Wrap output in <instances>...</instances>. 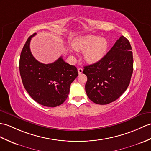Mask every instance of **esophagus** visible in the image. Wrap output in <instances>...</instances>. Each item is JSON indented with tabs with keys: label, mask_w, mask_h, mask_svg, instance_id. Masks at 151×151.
Wrapping results in <instances>:
<instances>
[{
	"label": "esophagus",
	"mask_w": 151,
	"mask_h": 151,
	"mask_svg": "<svg viewBox=\"0 0 151 151\" xmlns=\"http://www.w3.org/2000/svg\"><path fill=\"white\" fill-rule=\"evenodd\" d=\"M82 72H83V69H82V68H79V69H78V74H79V75L82 74Z\"/></svg>",
	"instance_id": "1"
}]
</instances>
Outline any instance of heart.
Wrapping results in <instances>:
<instances>
[{"label":"heart","instance_id":"1","mask_svg":"<svg viewBox=\"0 0 151 151\" xmlns=\"http://www.w3.org/2000/svg\"><path fill=\"white\" fill-rule=\"evenodd\" d=\"M75 50L83 51L86 61L94 64L100 61L106 56L108 50L107 40L104 38L89 35L76 38L73 41Z\"/></svg>","mask_w":151,"mask_h":151}]
</instances>
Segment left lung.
<instances>
[{"label": "left lung", "instance_id": "8db88e82", "mask_svg": "<svg viewBox=\"0 0 151 151\" xmlns=\"http://www.w3.org/2000/svg\"><path fill=\"white\" fill-rule=\"evenodd\" d=\"M129 41L121 36L99 62L84 67L86 91L94 103L106 105L117 100L130 83L133 57Z\"/></svg>", "mask_w": 151, "mask_h": 151}]
</instances>
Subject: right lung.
I'll list each match as a JSON object with an SVG mask.
<instances>
[{"label": "right lung", "mask_w": 151, "mask_h": 151, "mask_svg": "<svg viewBox=\"0 0 151 151\" xmlns=\"http://www.w3.org/2000/svg\"><path fill=\"white\" fill-rule=\"evenodd\" d=\"M34 33L27 38L21 52L19 70L24 88L37 103L55 107L67 99L71 83L78 76L74 65L66 63L62 57L44 64L35 58L29 44Z\"/></svg>", "instance_id": "add662e5"}]
</instances>
